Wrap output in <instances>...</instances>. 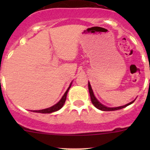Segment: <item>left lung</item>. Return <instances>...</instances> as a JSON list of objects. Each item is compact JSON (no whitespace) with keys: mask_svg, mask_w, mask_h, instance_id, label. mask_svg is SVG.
<instances>
[{"mask_svg":"<svg viewBox=\"0 0 150 150\" xmlns=\"http://www.w3.org/2000/svg\"><path fill=\"white\" fill-rule=\"evenodd\" d=\"M88 90H89V93H90L91 100L92 104H93V105H94L95 107H96V108L99 109V110H102V111H115V110H120V109L124 108V107H127V106H128V105H130V104L134 103V101H135V100H134V101H132V102H130V103L125 104V105H123V106H120V107H106V106L103 105L102 104H101L100 102H99V101L97 100V99L95 97L94 94H93V90H92L91 86V85H90V83H89V82H88Z\"/></svg>","mask_w":150,"mask_h":150,"instance_id":"obj_1","label":"left lung"}]
</instances>
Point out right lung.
<instances>
[{"label":"right lung","instance_id":"1","mask_svg":"<svg viewBox=\"0 0 150 150\" xmlns=\"http://www.w3.org/2000/svg\"><path fill=\"white\" fill-rule=\"evenodd\" d=\"M71 85H72V83H71L70 85H69V88H68L67 90L66 91V92L64 93V94L63 95V96L62 97V99H60V101L58 102V103L54 104V106L49 107V108H46V109H44V110H33V111H32V112H39V113H45V114H46V113L54 112H56V111H57V110H60V109L63 107L64 102H65L66 99H67V92H68V91H69V89L70 88Z\"/></svg>","mask_w":150,"mask_h":150}]
</instances>
